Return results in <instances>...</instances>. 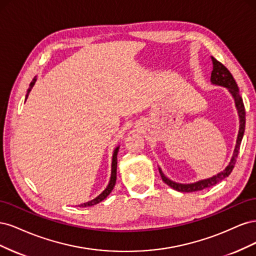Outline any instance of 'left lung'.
Masks as SVG:
<instances>
[{"label":"left lung","instance_id":"8db88e82","mask_svg":"<svg viewBox=\"0 0 256 256\" xmlns=\"http://www.w3.org/2000/svg\"><path fill=\"white\" fill-rule=\"evenodd\" d=\"M212 76H210V81L214 85H219V86L226 88L228 92H230L232 97L234 98L236 109L238 112L239 116V130H238V136H237V140H236V145H235V150L233 152V156L230 158V161L228 162V166L223 170L222 172L218 173L216 175L207 178V180H198L196 182L193 184H180V182H175L164 174V172L161 171V168H159V173L161 175L162 180H164L168 186L173 188L176 191L180 192H194V191H200L203 190L209 187H212L216 184H218L219 182L223 180L224 178H226L232 171H233L234 166L236 164V159L238 157V152L240 148V144H242V136L244 134V128H246V111H244V106L242 96L239 95V88L237 86V83L235 79L233 78V76L228 72V69L224 66L222 63H220L219 60H216L212 56Z\"/></svg>","mask_w":256,"mask_h":256}]
</instances>
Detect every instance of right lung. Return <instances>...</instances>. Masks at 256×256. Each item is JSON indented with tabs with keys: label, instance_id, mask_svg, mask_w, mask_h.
<instances>
[{
	"label": "right lung",
	"instance_id": "obj_1",
	"mask_svg": "<svg viewBox=\"0 0 256 256\" xmlns=\"http://www.w3.org/2000/svg\"><path fill=\"white\" fill-rule=\"evenodd\" d=\"M35 82H36V78H34V79H33V81L30 82V88H28V92H26V98H28V94H30V90H32V88L34 86ZM118 148H120V146L116 147V148L114 150V152H113V158H112V168H111V178H110L109 184L106 186V188L102 193H100V194H99L97 198H95L94 200H90V202H86V203H83V204L79 205L80 207L94 206V205H96V204H98V203L102 202V200H104V198H106L108 196H109L110 193L112 192V190H113V188H114V186H115V182H116V170H118Z\"/></svg>",
	"mask_w": 256,
	"mask_h": 256
}]
</instances>
